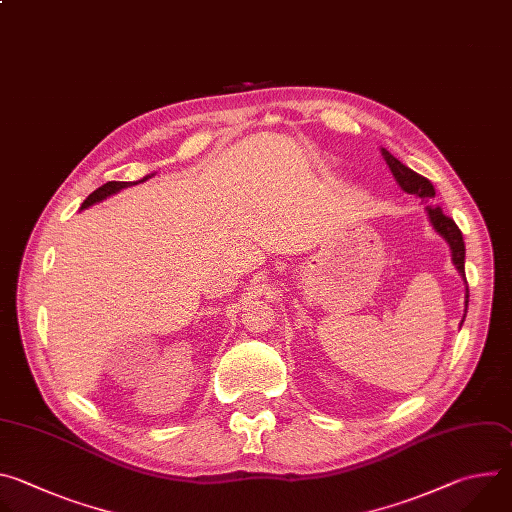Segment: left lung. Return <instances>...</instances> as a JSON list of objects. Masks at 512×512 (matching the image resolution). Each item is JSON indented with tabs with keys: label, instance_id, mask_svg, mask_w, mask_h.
Masks as SVG:
<instances>
[{
	"label": "left lung",
	"instance_id": "8db88e82",
	"mask_svg": "<svg viewBox=\"0 0 512 512\" xmlns=\"http://www.w3.org/2000/svg\"><path fill=\"white\" fill-rule=\"evenodd\" d=\"M381 154H383V158H385V162H387L391 174L395 176V180H397V184L401 186L403 192L415 194L417 198H421V200H425V202L435 196V188H433V184H431L427 178L419 176L417 172H413L411 168H407L405 164H401V162H399L395 156H391L385 148H381ZM425 210H427L429 223H431V227L435 229V233L440 235V237L450 245L452 261H454L458 273L462 275V279H466V271H464L466 247H464L462 231L458 229V225L452 221L450 216L444 214V210H442L440 206H425ZM468 298H470V294H468V285H466V300H464L466 310H468ZM466 310H464V318H466ZM464 318H462V322H464ZM462 322H460V326H462Z\"/></svg>",
	"mask_w": 512,
	"mask_h": 512
}]
</instances>
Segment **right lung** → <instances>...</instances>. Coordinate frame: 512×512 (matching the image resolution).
Masks as SVG:
<instances>
[{
	"label": "right lung",
	"mask_w": 512,
	"mask_h": 512,
	"mask_svg": "<svg viewBox=\"0 0 512 512\" xmlns=\"http://www.w3.org/2000/svg\"><path fill=\"white\" fill-rule=\"evenodd\" d=\"M152 176H154V174L145 176V178L139 180V182H145V180L152 178ZM133 184H137V182H107V184H103L101 188H97L93 194L87 196V200L83 202L81 210H83V208H89V206H93V204H97V202H101V200H105V198H109V196H113V194H117V192H121L123 188H129V186H133Z\"/></svg>",
	"instance_id": "add662e5"
}]
</instances>
